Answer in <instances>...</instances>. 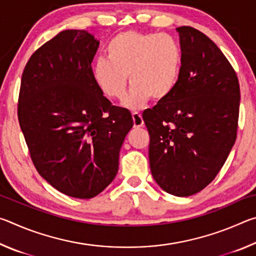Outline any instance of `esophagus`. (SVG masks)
I'll use <instances>...</instances> for the list:
<instances>
[{
  "label": "esophagus",
  "instance_id": "esophagus-1",
  "mask_svg": "<svg viewBox=\"0 0 256 256\" xmlns=\"http://www.w3.org/2000/svg\"><path fill=\"white\" fill-rule=\"evenodd\" d=\"M132 118H133V124L134 128H141L144 126V120H142V116L138 112H132Z\"/></svg>",
  "mask_w": 256,
  "mask_h": 256
}]
</instances>
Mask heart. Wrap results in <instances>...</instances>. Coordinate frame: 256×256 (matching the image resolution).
Wrapping results in <instances>:
<instances>
[{
    "label": "heart",
    "instance_id": "b5f03b06",
    "mask_svg": "<svg viewBox=\"0 0 256 256\" xmlns=\"http://www.w3.org/2000/svg\"><path fill=\"white\" fill-rule=\"evenodd\" d=\"M182 66L180 45L170 34L126 30L112 37L106 56L92 66V78L106 97L123 99L131 84L125 106L140 108L151 98L162 102L172 92Z\"/></svg>",
    "mask_w": 256,
    "mask_h": 256
}]
</instances>
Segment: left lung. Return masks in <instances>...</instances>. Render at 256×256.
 Wrapping results in <instances>:
<instances>
[{
  "mask_svg": "<svg viewBox=\"0 0 256 256\" xmlns=\"http://www.w3.org/2000/svg\"><path fill=\"white\" fill-rule=\"evenodd\" d=\"M176 30L178 81L142 118L154 180L167 193L190 196L214 180L235 144L240 90L232 64L209 37L188 26Z\"/></svg>",
  "mask_w": 256,
  "mask_h": 256,
  "instance_id": "1",
  "label": "left lung"
}]
</instances>
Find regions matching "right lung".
Here are the masks:
<instances>
[{
    "label": "right lung",
    "instance_id": "add662e5",
    "mask_svg": "<svg viewBox=\"0 0 256 256\" xmlns=\"http://www.w3.org/2000/svg\"><path fill=\"white\" fill-rule=\"evenodd\" d=\"M99 42L86 30H64L30 56L21 78L18 120L34 166L66 196L92 198L115 178L126 108L112 105L94 84Z\"/></svg>",
    "mask_w": 256,
    "mask_h": 256
}]
</instances>
